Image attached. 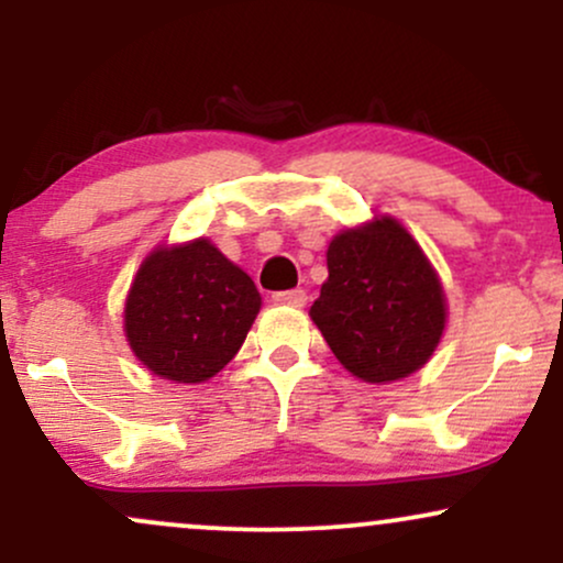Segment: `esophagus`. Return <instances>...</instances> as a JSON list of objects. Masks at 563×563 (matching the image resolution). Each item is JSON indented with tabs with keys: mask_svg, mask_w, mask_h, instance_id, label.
<instances>
[{
	"mask_svg": "<svg viewBox=\"0 0 563 563\" xmlns=\"http://www.w3.org/2000/svg\"><path fill=\"white\" fill-rule=\"evenodd\" d=\"M275 301L283 303V307H296V309H301L303 303H307V290H301V288L280 290V294H275Z\"/></svg>",
	"mask_w": 563,
	"mask_h": 563,
	"instance_id": "esophagus-1",
	"label": "esophagus"
}]
</instances>
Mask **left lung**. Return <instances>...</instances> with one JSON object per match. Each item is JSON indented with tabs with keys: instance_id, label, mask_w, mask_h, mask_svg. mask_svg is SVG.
Here are the masks:
<instances>
[{
	"instance_id": "1",
	"label": "left lung",
	"mask_w": 563,
	"mask_h": 563,
	"mask_svg": "<svg viewBox=\"0 0 563 563\" xmlns=\"http://www.w3.org/2000/svg\"><path fill=\"white\" fill-rule=\"evenodd\" d=\"M325 256L309 318L335 360L365 384L421 371L448 325V296L416 238L380 214L333 235Z\"/></svg>"
}]
</instances>
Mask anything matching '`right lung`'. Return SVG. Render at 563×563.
I'll return each instance as SVG.
<instances>
[{"label":"right lung","mask_w":563,"mask_h":563,"mask_svg":"<svg viewBox=\"0 0 563 563\" xmlns=\"http://www.w3.org/2000/svg\"><path fill=\"white\" fill-rule=\"evenodd\" d=\"M260 309L254 280L209 238L161 243L129 286L124 335L153 376L203 384L235 357Z\"/></svg>","instance_id":"obj_1"}]
</instances>
